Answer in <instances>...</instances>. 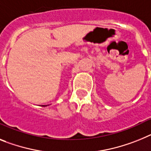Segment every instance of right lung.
<instances>
[{"label":"right lung","mask_w":151,"mask_h":151,"mask_svg":"<svg viewBox=\"0 0 151 151\" xmlns=\"http://www.w3.org/2000/svg\"><path fill=\"white\" fill-rule=\"evenodd\" d=\"M46 106H47V105H42V107H46Z\"/></svg>","instance_id":"obj_1"}]
</instances>
